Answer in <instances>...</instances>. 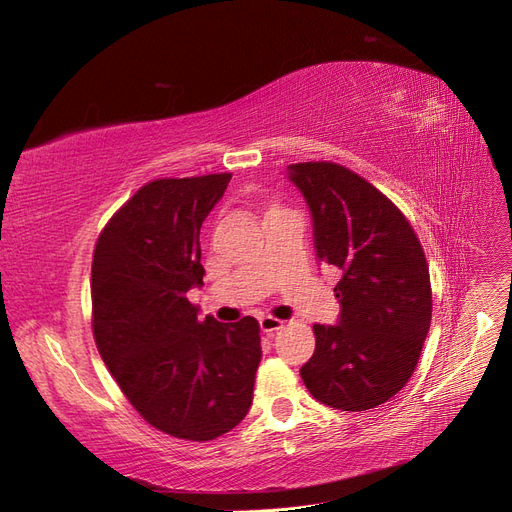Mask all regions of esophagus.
Masks as SVG:
<instances>
[{
	"instance_id": "esophagus-1",
	"label": "esophagus",
	"mask_w": 512,
	"mask_h": 512,
	"mask_svg": "<svg viewBox=\"0 0 512 512\" xmlns=\"http://www.w3.org/2000/svg\"><path fill=\"white\" fill-rule=\"evenodd\" d=\"M259 326H261V330H264L266 334H274L276 330H281L285 326V321L279 319V317L264 315V317H259Z\"/></svg>"
}]
</instances>
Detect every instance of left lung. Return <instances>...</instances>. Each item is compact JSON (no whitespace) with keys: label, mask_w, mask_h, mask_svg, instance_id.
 Returning <instances> with one entry per match:
<instances>
[{"label":"left lung","mask_w":512,"mask_h":512,"mask_svg":"<svg viewBox=\"0 0 512 512\" xmlns=\"http://www.w3.org/2000/svg\"><path fill=\"white\" fill-rule=\"evenodd\" d=\"M313 214L317 257L341 270L339 326H313L300 369L313 397L364 412L392 399L416 371L431 326V279L414 227L377 188L339 163L289 165Z\"/></svg>","instance_id":"8db88e82"}]
</instances>
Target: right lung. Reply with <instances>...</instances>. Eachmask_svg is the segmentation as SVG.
<instances>
[{"mask_svg": "<svg viewBox=\"0 0 512 512\" xmlns=\"http://www.w3.org/2000/svg\"><path fill=\"white\" fill-rule=\"evenodd\" d=\"M231 173L143 184L102 227L92 257V332L128 403L188 442L231 431L253 401L259 321L199 319V231Z\"/></svg>", "mask_w": 512, "mask_h": 512, "instance_id": "right-lung-1", "label": "right lung"}]
</instances>
